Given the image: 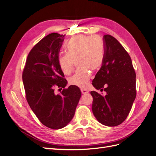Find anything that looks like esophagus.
I'll return each instance as SVG.
<instances>
[{
    "label": "esophagus",
    "mask_w": 156,
    "mask_h": 156,
    "mask_svg": "<svg viewBox=\"0 0 156 156\" xmlns=\"http://www.w3.org/2000/svg\"><path fill=\"white\" fill-rule=\"evenodd\" d=\"M81 90L82 94H86V93H88V90H86V89L81 88Z\"/></svg>",
    "instance_id": "1"
}]
</instances>
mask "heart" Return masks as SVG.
<instances>
[{
	"mask_svg": "<svg viewBox=\"0 0 156 156\" xmlns=\"http://www.w3.org/2000/svg\"><path fill=\"white\" fill-rule=\"evenodd\" d=\"M67 54L60 55L58 57V66L65 75L72 73L74 62L80 67L69 79V83L85 88L90 79L89 69H100L104 62L105 51L102 40L96 36L80 35L71 38L66 45Z\"/></svg>",
	"mask_w": 156,
	"mask_h": 156,
	"instance_id": "heart-1",
	"label": "heart"
}]
</instances>
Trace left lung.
Masks as SVG:
<instances>
[{"instance_id": "1", "label": "left lung", "mask_w": 156, "mask_h": 156, "mask_svg": "<svg viewBox=\"0 0 156 156\" xmlns=\"http://www.w3.org/2000/svg\"><path fill=\"white\" fill-rule=\"evenodd\" d=\"M105 59L92 81V85L103 96L91 91L93 114L101 124L116 126L129 115L136 98V74L130 56L111 35L103 36Z\"/></svg>"}]
</instances>
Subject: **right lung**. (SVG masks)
Listing matches in <instances>:
<instances>
[{
    "label": "right lung",
    "instance_id": "add662e5",
    "mask_svg": "<svg viewBox=\"0 0 156 156\" xmlns=\"http://www.w3.org/2000/svg\"><path fill=\"white\" fill-rule=\"evenodd\" d=\"M65 35L51 33L36 44L28 55L23 72L26 99L31 109L46 127L58 129L72 120L81 96L78 87L67 84L58 64ZM63 87L60 94L54 88Z\"/></svg>",
    "mask_w": 156,
    "mask_h": 156
}]
</instances>
